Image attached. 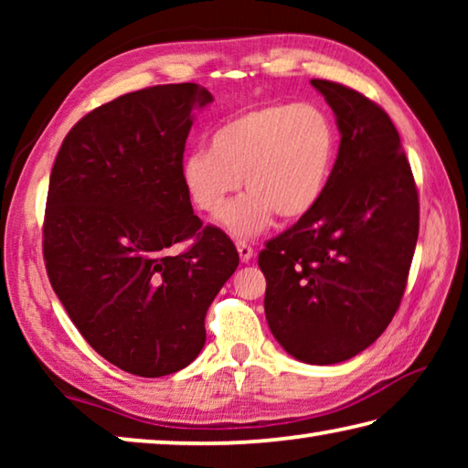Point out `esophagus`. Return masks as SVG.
<instances>
[{
  "mask_svg": "<svg viewBox=\"0 0 468 468\" xmlns=\"http://www.w3.org/2000/svg\"><path fill=\"white\" fill-rule=\"evenodd\" d=\"M237 251H239L241 262H250V260L253 258V248L245 241H237Z\"/></svg>",
  "mask_w": 468,
  "mask_h": 468,
  "instance_id": "obj_1",
  "label": "esophagus"
}]
</instances>
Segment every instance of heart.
<instances>
[{
    "instance_id": "heart-1",
    "label": "heart",
    "mask_w": 468,
    "mask_h": 468,
    "mask_svg": "<svg viewBox=\"0 0 468 468\" xmlns=\"http://www.w3.org/2000/svg\"><path fill=\"white\" fill-rule=\"evenodd\" d=\"M338 153L330 115L310 102H271L235 115L212 132L210 150L189 154L181 177L206 215H218L243 186L248 194L223 212L229 233L250 237L274 215L299 220L326 194Z\"/></svg>"
}]
</instances>
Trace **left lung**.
<instances>
[{
  "mask_svg": "<svg viewBox=\"0 0 468 468\" xmlns=\"http://www.w3.org/2000/svg\"><path fill=\"white\" fill-rule=\"evenodd\" d=\"M335 111L338 156L310 215L266 243L268 326L291 357L332 366L382 335L405 295L419 196L386 111L348 86L312 80Z\"/></svg>",
  "mask_w": 468,
  "mask_h": 468,
  "instance_id": "left-lung-1",
  "label": "left lung"
}]
</instances>
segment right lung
<instances>
[{
    "label": "right lung",
    "mask_w": 468,
    "mask_h": 468,
    "mask_svg": "<svg viewBox=\"0 0 468 468\" xmlns=\"http://www.w3.org/2000/svg\"><path fill=\"white\" fill-rule=\"evenodd\" d=\"M208 102L194 82L123 94L68 132L51 169V287L86 343L133 376L176 374L200 355L206 312L239 266L231 239L194 215L181 177L192 109Z\"/></svg>",
    "instance_id": "right-lung-1"
}]
</instances>
